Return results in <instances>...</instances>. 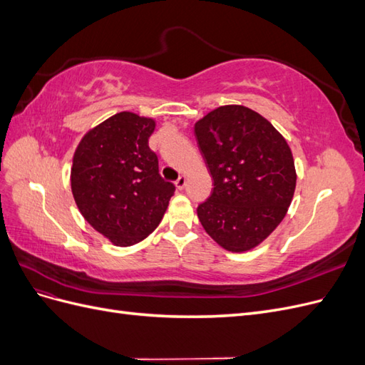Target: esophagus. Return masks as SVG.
I'll return each mask as SVG.
<instances>
[{"mask_svg": "<svg viewBox=\"0 0 365 365\" xmlns=\"http://www.w3.org/2000/svg\"><path fill=\"white\" fill-rule=\"evenodd\" d=\"M185 184H187V178H185V176H180V178L175 181V187H176V189H178V190H182L184 187H185Z\"/></svg>", "mask_w": 365, "mask_h": 365, "instance_id": "esophagus-1", "label": "esophagus"}]
</instances>
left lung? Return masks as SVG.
<instances>
[{
    "mask_svg": "<svg viewBox=\"0 0 365 365\" xmlns=\"http://www.w3.org/2000/svg\"><path fill=\"white\" fill-rule=\"evenodd\" d=\"M195 137L213 178L197 207L207 235L231 252L259 247L292 202L297 172L288 141L269 121L242 105H224L195 123Z\"/></svg>",
    "mask_w": 365,
    "mask_h": 365,
    "instance_id": "8db88e82",
    "label": "left lung"
}]
</instances>
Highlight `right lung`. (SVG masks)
Wrapping results in <instances>:
<instances>
[{
  "label": "right lung",
  "mask_w": 365,
  "mask_h": 365,
  "mask_svg": "<svg viewBox=\"0 0 365 365\" xmlns=\"http://www.w3.org/2000/svg\"><path fill=\"white\" fill-rule=\"evenodd\" d=\"M157 121L117 113L91 128L77 145L71 192L81 215L115 247L135 245L158 227L175 185L158 173L149 149Z\"/></svg>",
  "instance_id": "add662e5"
}]
</instances>
